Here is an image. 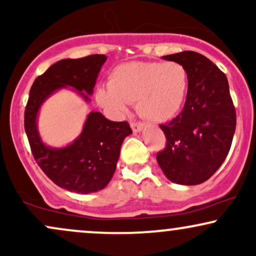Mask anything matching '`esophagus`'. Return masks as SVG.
<instances>
[{
  "instance_id": "obj_1",
  "label": "esophagus",
  "mask_w": 256,
  "mask_h": 256,
  "mask_svg": "<svg viewBox=\"0 0 256 256\" xmlns=\"http://www.w3.org/2000/svg\"><path fill=\"white\" fill-rule=\"evenodd\" d=\"M143 128H144V124H143V122H131V128L134 132L142 131Z\"/></svg>"
}]
</instances>
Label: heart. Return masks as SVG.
I'll return each mask as SVG.
<instances>
[{
  "label": "heart",
  "instance_id": "obj_1",
  "mask_svg": "<svg viewBox=\"0 0 256 256\" xmlns=\"http://www.w3.org/2000/svg\"><path fill=\"white\" fill-rule=\"evenodd\" d=\"M190 74L177 61H132L113 68L108 85L96 92L98 104L116 116L128 113L136 101L140 116L166 122L178 116L186 100Z\"/></svg>",
  "mask_w": 256,
  "mask_h": 256
}]
</instances>
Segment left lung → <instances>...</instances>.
<instances>
[{
	"label": "left lung",
	"mask_w": 256,
	"mask_h": 256,
	"mask_svg": "<svg viewBox=\"0 0 256 256\" xmlns=\"http://www.w3.org/2000/svg\"><path fill=\"white\" fill-rule=\"evenodd\" d=\"M162 58L186 67L190 86L182 113L160 125L167 144L156 155L158 164L173 183L201 184L224 162L236 130L228 78L210 58L196 52Z\"/></svg>",
	"instance_id": "left-lung-1"
}]
</instances>
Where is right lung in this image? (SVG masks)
<instances>
[{
    "label": "right lung",
    "mask_w": 256,
    "mask_h": 256,
    "mask_svg": "<svg viewBox=\"0 0 256 256\" xmlns=\"http://www.w3.org/2000/svg\"><path fill=\"white\" fill-rule=\"evenodd\" d=\"M106 55L64 58L36 78L25 110V131L38 166L62 189L90 194L108 185L116 168L120 148L132 134L126 122H110L100 112H90L80 134L68 146L54 148L40 136L37 118L40 107L52 94L72 88L90 102Z\"/></svg>",
    "instance_id": "right-lung-1"
}]
</instances>
